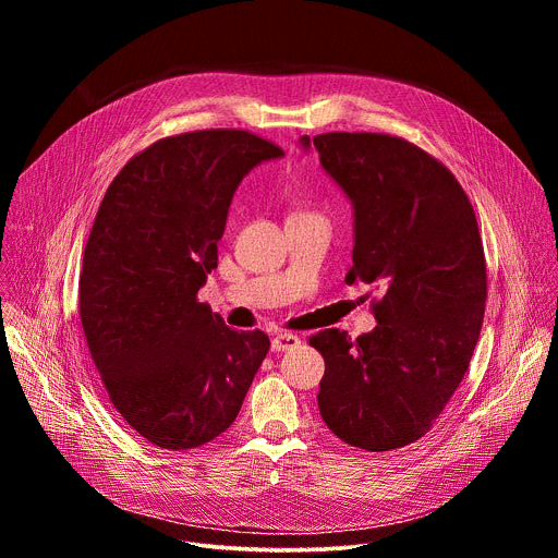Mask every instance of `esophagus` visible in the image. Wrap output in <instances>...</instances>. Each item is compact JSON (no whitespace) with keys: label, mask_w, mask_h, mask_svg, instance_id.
I'll list each match as a JSON object with an SVG mask.
<instances>
[{"label":"esophagus","mask_w":558,"mask_h":558,"mask_svg":"<svg viewBox=\"0 0 558 558\" xmlns=\"http://www.w3.org/2000/svg\"><path fill=\"white\" fill-rule=\"evenodd\" d=\"M300 344V338L293 336V333H276L271 338V351L280 353V351H291Z\"/></svg>","instance_id":"34e87169"}]
</instances>
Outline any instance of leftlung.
<instances>
[{
	"label": "left lung",
	"mask_w": 558,
	"mask_h": 558,
	"mask_svg": "<svg viewBox=\"0 0 558 558\" xmlns=\"http://www.w3.org/2000/svg\"><path fill=\"white\" fill-rule=\"evenodd\" d=\"M300 143L355 209L353 267L377 327L308 338L325 357L317 407L347 444L371 452L424 437L459 388L482 333L488 276L463 187L415 143L379 132H327Z\"/></svg>",
	"instance_id": "1"
}]
</instances>
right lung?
Instances as JSON below:
<instances>
[{"label": "right lung", "instance_id": "right-lung-1", "mask_svg": "<svg viewBox=\"0 0 558 558\" xmlns=\"http://www.w3.org/2000/svg\"><path fill=\"white\" fill-rule=\"evenodd\" d=\"M284 151L247 130L166 136L110 183L84 250L78 315L123 422L168 450L225 433L260 368L265 331H233L196 293L218 265L231 196Z\"/></svg>", "mask_w": 558, "mask_h": 558}]
</instances>
